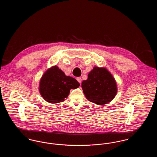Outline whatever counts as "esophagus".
Listing matches in <instances>:
<instances>
[{
	"label": "esophagus",
	"mask_w": 157,
	"mask_h": 157,
	"mask_svg": "<svg viewBox=\"0 0 157 157\" xmlns=\"http://www.w3.org/2000/svg\"><path fill=\"white\" fill-rule=\"evenodd\" d=\"M76 80H77V81L79 82L80 84L81 83V82H82V79H81V78L80 77H78V78H76Z\"/></svg>",
	"instance_id": "esophagus-1"
}]
</instances>
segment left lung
<instances>
[{"mask_svg":"<svg viewBox=\"0 0 157 157\" xmlns=\"http://www.w3.org/2000/svg\"><path fill=\"white\" fill-rule=\"evenodd\" d=\"M81 86L87 99L99 105L109 103L117 92L115 81L105 68L94 67Z\"/></svg>","mask_w":157,"mask_h":157,"instance_id":"left-lung-1","label":"left lung"}]
</instances>
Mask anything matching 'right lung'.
<instances>
[{"label": "right lung", "instance_id": "1", "mask_svg": "<svg viewBox=\"0 0 157 157\" xmlns=\"http://www.w3.org/2000/svg\"><path fill=\"white\" fill-rule=\"evenodd\" d=\"M80 84L74 78L67 76L57 67L48 69L41 78L39 91L42 97L49 103H59L67 97L71 89Z\"/></svg>", "mask_w": 157, "mask_h": 157}]
</instances>
